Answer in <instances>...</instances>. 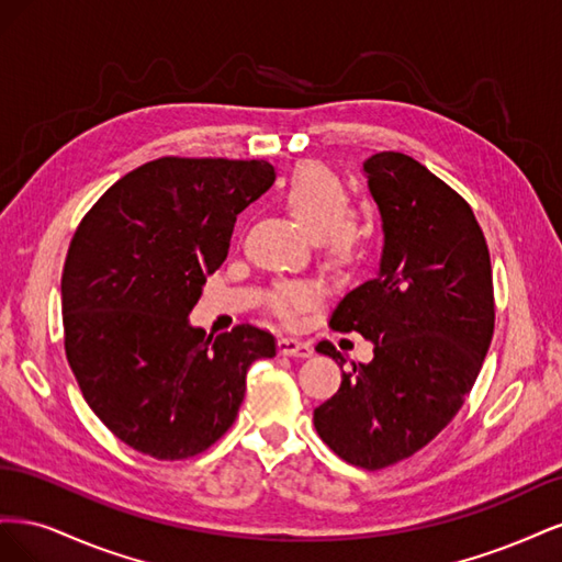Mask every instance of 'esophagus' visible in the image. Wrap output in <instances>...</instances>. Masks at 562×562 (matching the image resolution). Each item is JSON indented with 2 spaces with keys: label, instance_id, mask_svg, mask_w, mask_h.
I'll return each mask as SVG.
<instances>
[{
  "label": "esophagus",
  "instance_id": "1",
  "mask_svg": "<svg viewBox=\"0 0 562 562\" xmlns=\"http://www.w3.org/2000/svg\"><path fill=\"white\" fill-rule=\"evenodd\" d=\"M279 351L283 356H295V359H307V356L314 353L310 342H302L297 337H281L279 339Z\"/></svg>",
  "mask_w": 562,
  "mask_h": 562
}]
</instances>
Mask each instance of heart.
Here are the masks:
<instances>
[{
	"instance_id": "1",
	"label": "heart",
	"mask_w": 562,
	"mask_h": 562,
	"mask_svg": "<svg viewBox=\"0 0 562 562\" xmlns=\"http://www.w3.org/2000/svg\"><path fill=\"white\" fill-rule=\"evenodd\" d=\"M279 196L285 211L314 236L323 258L339 267L361 258L372 236V220L366 211L349 206L345 180L328 166L300 164L281 184ZM321 295L318 281H283L271 288L269 307L283 321H293Z\"/></svg>"
}]
</instances>
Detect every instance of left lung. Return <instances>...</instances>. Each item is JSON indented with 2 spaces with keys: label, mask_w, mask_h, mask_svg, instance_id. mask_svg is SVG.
Instances as JSON below:
<instances>
[{
  "label": "left lung",
  "mask_w": 562,
  "mask_h": 562,
  "mask_svg": "<svg viewBox=\"0 0 562 562\" xmlns=\"http://www.w3.org/2000/svg\"><path fill=\"white\" fill-rule=\"evenodd\" d=\"M384 227L378 279L353 288L333 330L372 342L337 394L314 411L318 436L345 462L378 471L443 431L479 378L495 330L490 250L469 203L401 151L363 164ZM318 353L342 361L333 342Z\"/></svg>",
  "instance_id": "obj_1"
}]
</instances>
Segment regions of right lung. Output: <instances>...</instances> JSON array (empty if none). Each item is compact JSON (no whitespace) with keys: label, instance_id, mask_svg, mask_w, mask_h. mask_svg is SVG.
<instances>
[{"label":"right lung","instance_id":"add662e5","mask_svg":"<svg viewBox=\"0 0 562 562\" xmlns=\"http://www.w3.org/2000/svg\"><path fill=\"white\" fill-rule=\"evenodd\" d=\"M271 182L262 159L161 157L79 223L60 279L67 363L133 450L171 462L209 450L239 413L248 368L277 356L274 335L250 323L206 337L187 318L236 215Z\"/></svg>","mask_w":562,"mask_h":562}]
</instances>
